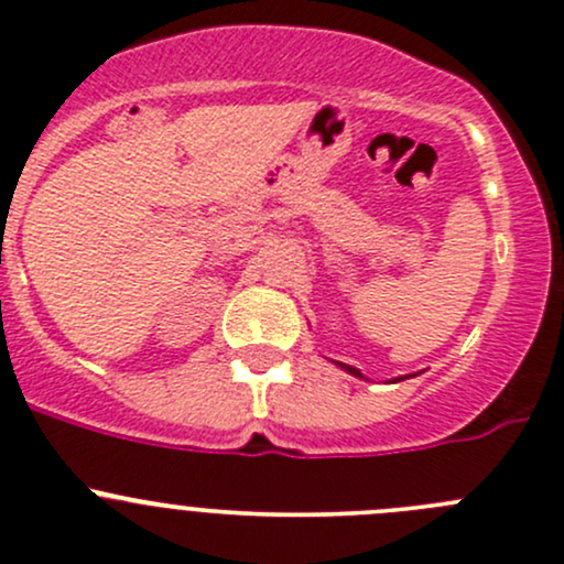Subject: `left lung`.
<instances>
[{"label":"left lung","mask_w":564,"mask_h":564,"mask_svg":"<svg viewBox=\"0 0 564 564\" xmlns=\"http://www.w3.org/2000/svg\"><path fill=\"white\" fill-rule=\"evenodd\" d=\"M343 367H346V365H343ZM346 370H348V372H351V376H357V378H361V372H359V370H354V367H346Z\"/></svg>","instance_id":"1"}]
</instances>
